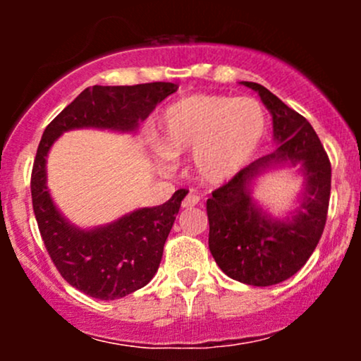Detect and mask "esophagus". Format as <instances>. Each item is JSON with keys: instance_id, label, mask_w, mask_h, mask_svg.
<instances>
[{"instance_id": "1", "label": "esophagus", "mask_w": 361, "mask_h": 361, "mask_svg": "<svg viewBox=\"0 0 361 361\" xmlns=\"http://www.w3.org/2000/svg\"><path fill=\"white\" fill-rule=\"evenodd\" d=\"M198 204H200V197H198V195H195V193H188L185 197V200L181 202V207H183V209H190V207H195Z\"/></svg>"}]
</instances>
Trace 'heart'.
<instances>
[{
	"instance_id": "b5f03b06",
	"label": "heart",
	"mask_w": 361,
	"mask_h": 361,
	"mask_svg": "<svg viewBox=\"0 0 361 361\" xmlns=\"http://www.w3.org/2000/svg\"><path fill=\"white\" fill-rule=\"evenodd\" d=\"M267 115L258 100L227 94H192L163 111L157 146L166 156L193 152L198 180L221 185L258 151Z\"/></svg>"
}]
</instances>
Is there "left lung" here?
Instances as JSON below:
<instances>
[{"instance_id":"1","label":"left lung","mask_w":361,"mask_h":361,"mask_svg":"<svg viewBox=\"0 0 361 361\" xmlns=\"http://www.w3.org/2000/svg\"><path fill=\"white\" fill-rule=\"evenodd\" d=\"M258 91L273 117V135L280 144L214 190L207 200L209 247L219 268L233 280L270 287L295 275L316 250L324 231L331 197V163L312 126L258 82L243 81ZM299 162L305 169L306 200L290 223L268 219L254 205L249 181L263 167Z\"/></svg>"}]
</instances>
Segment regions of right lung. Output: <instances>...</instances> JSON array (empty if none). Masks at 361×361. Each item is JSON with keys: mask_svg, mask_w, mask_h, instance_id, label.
Instances as JSON below:
<instances>
[{"mask_svg": "<svg viewBox=\"0 0 361 361\" xmlns=\"http://www.w3.org/2000/svg\"><path fill=\"white\" fill-rule=\"evenodd\" d=\"M175 82L86 88L45 127L32 168V205L45 250L61 276L86 295L122 299L151 281L163 258L164 243L180 212L183 190L166 204L140 209L93 231L69 226L45 186V157L62 132L81 127L134 130L157 103L175 93Z\"/></svg>", "mask_w": 361, "mask_h": 361, "instance_id": "right-lung-1", "label": "right lung"}]
</instances>
